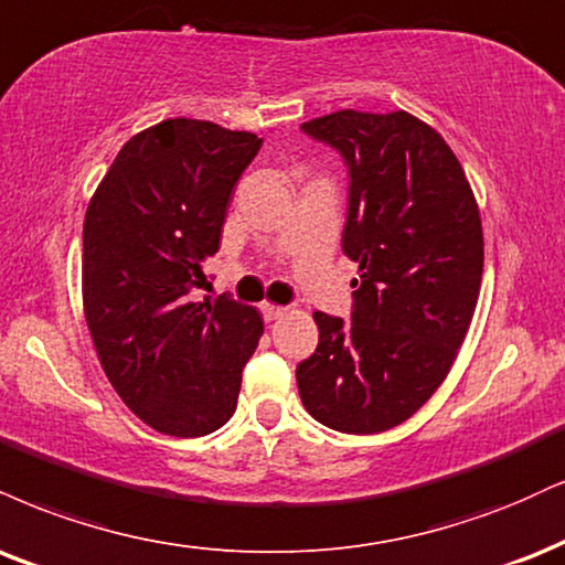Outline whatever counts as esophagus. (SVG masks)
<instances>
[{"label": "esophagus", "instance_id": "obj_1", "mask_svg": "<svg viewBox=\"0 0 565 565\" xmlns=\"http://www.w3.org/2000/svg\"><path fill=\"white\" fill-rule=\"evenodd\" d=\"M260 310L265 321H276V318H281L284 312H287V308H281V305H274V302H263Z\"/></svg>", "mask_w": 565, "mask_h": 565}]
</instances>
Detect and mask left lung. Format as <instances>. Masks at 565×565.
<instances>
[{"label": "left lung", "mask_w": 565, "mask_h": 565, "mask_svg": "<svg viewBox=\"0 0 565 565\" xmlns=\"http://www.w3.org/2000/svg\"><path fill=\"white\" fill-rule=\"evenodd\" d=\"M302 131L348 162L342 249L360 276L352 323L312 316L297 386L318 424L379 434L439 390L468 334L484 270L477 196L447 141L405 110H339Z\"/></svg>", "instance_id": "1"}]
</instances>
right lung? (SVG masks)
Masks as SVG:
<instances>
[{
    "label": "right lung",
    "instance_id": "add662e5",
    "mask_svg": "<svg viewBox=\"0 0 565 565\" xmlns=\"http://www.w3.org/2000/svg\"><path fill=\"white\" fill-rule=\"evenodd\" d=\"M263 139L171 118L126 141L84 217V312L113 390L154 431L205 437L234 416L263 316L192 302L236 181Z\"/></svg>",
    "mask_w": 565,
    "mask_h": 565
}]
</instances>
